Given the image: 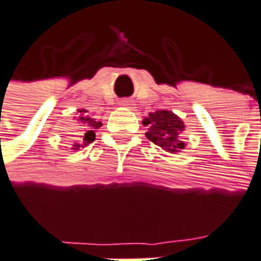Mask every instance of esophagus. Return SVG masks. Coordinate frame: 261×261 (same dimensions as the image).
Here are the masks:
<instances>
[{"mask_svg":"<svg viewBox=\"0 0 261 261\" xmlns=\"http://www.w3.org/2000/svg\"><path fill=\"white\" fill-rule=\"evenodd\" d=\"M119 105L123 106V108H130L131 101H130V99H121V101L119 102Z\"/></svg>","mask_w":261,"mask_h":261,"instance_id":"obj_1","label":"esophagus"}]
</instances>
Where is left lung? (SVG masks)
Segmentation results:
<instances>
[{"label":"left lung","mask_w":261,"mask_h":261,"mask_svg":"<svg viewBox=\"0 0 261 261\" xmlns=\"http://www.w3.org/2000/svg\"><path fill=\"white\" fill-rule=\"evenodd\" d=\"M142 124L148 127L146 138L166 152L177 153L185 148L182 140L184 121L171 111L150 112L148 117L142 120Z\"/></svg>","instance_id":"left-lung-1"}]
</instances>
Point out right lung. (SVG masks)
<instances>
[{"instance_id":"obj_1","label":"right lung","mask_w":261,"mask_h":261,"mask_svg":"<svg viewBox=\"0 0 261 261\" xmlns=\"http://www.w3.org/2000/svg\"><path fill=\"white\" fill-rule=\"evenodd\" d=\"M86 113V109H77L79 116H76V120L77 123H80L84 127V130H83V134L80 137V141H76L71 144V150H79L80 148H84L88 144H91L92 141L95 140V131L102 125L101 121H96L95 119L87 116Z\"/></svg>"}]
</instances>
